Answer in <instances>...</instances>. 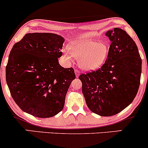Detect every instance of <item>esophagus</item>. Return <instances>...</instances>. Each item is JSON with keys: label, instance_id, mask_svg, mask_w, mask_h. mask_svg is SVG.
<instances>
[{"label": "esophagus", "instance_id": "34e87169", "mask_svg": "<svg viewBox=\"0 0 148 148\" xmlns=\"http://www.w3.org/2000/svg\"><path fill=\"white\" fill-rule=\"evenodd\" d=\"M74 72H75V74H76V78H78L79 76V75H80V72H79V71L77 69H76L75 70H74Z\"/></svg>", "mask_w": 148, "mask_h": 148}]
</instances>
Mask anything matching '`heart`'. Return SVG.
I'll return each mask as SVG.
<instances>
[{
	"label": "heart",
	"mask_w": 148,
	"mask_h": 148,
	"mask_svg": "<svg viewBox=\"0 0 148 148\" xmlns=\"http://www.w3.org/2000/svg\"><path fill=\"white\" fill-rule=\"evenodd\" d=\"M69 51L64 50V56L68 62L73 56L79 59V66L86 71H93L100 68L105 63L109 54V45L105 41L95 39L76 40L69 45Z\"/></svg>",
	"instance_id": "1"
}]
</instances>
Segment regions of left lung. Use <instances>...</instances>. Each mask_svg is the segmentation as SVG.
<instances>
[{
	"label": "left lung",
	"mask_w": 148,
	"mask_h": 148,
	"mask_svg": "<svg viewBox=\"0 0 148 148\" xmlns=\"http://www.w3.org/2000/svg\"><path fill=\"white\" fill-rule=\"evenodd\" d=\"M111 41L108 57L97 71L82 74V92L92 112L111 116L127 108L140 85L142 60L135 42L125 30L115 28L105 33Z\"/></svg>",
	"instance_id": "left-lung-1"
}]
</instances>
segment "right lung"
I'll list each match as a JSON object with an SVG mask.
<instances>
[{
	"instance_id": "1",
	"label": "right lung",
	"mask_w": 148,
	"mask_h": 148,
	"mask_svg": "<svg viewBox=\"0 0 148 148\" xmlns=\"http://www.w3.org/2000/svg\"><path fill=\"white\" fill-rule=\"evenodd\" d=\"M64 42L60 35L28 33L13 46L6 66V82L15 103L37 118H51L64 107L69 86L76 79L72 67L58 58Z\"/></svg>"
}]
</instances>
